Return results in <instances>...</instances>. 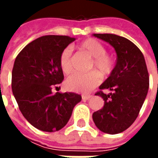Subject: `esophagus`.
Wrapping results in <instances>:
<instances>
[{
	"instance_id": "esophagus-1",
	"label": "esophagus",
	"mask_w": 158,
	"mask_h": 158,
	"mask_svg": "<svg viewBox=\"0 0 158 158\" xmlns=\"http://www.w3.org/2000/svg\"><path fill=\"white\" fill-rule=\"evenodd\" d=\"M90 97H91V96H90V95H82V99L84 100V101L89 100Z\"/></svg>"
}]
</instances>
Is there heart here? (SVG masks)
Segmentation results:
<instances>
[{
    "label": "heart",
    "mask_w": 158,
    "mask_h": 158,
    "mask_svg": "<svg viewBox=\"0 0 158 158\" xmlns=\"http://www.w3.org/2000/svg\"><path fill=\"white\" fill-rule=\"evenodd\" d=\"M77 48L92 57L89 64V70H95L86 74L75 73L66 81L69 90L79 93H87L99 85L100 74L103 77L110 76L115 69V59L106 52V47L99 40L93 38L85 40L77 45ZM59 65L62 72L68 75L73 71L72 53L69 48L64 49L59 57ZM97 72H96L95 71Z\"/></svg>",
    "instance_id": "1"
}]
</instances>
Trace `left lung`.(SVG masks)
Listing matches in <instances>:
<instances>
[{
    "label": "left lung",
    "mask_w": 158,
    "mask_h": 158,
    "mask_svg": "<svg viewBox=\"0 0 158 158\" xmlns=\"http://www.w3.org/2000/svg\"><path fill=\"white\" fill-rule=\"evenodd\" d=\"M94 36L109 43L118 56L114 71L95 94L102 98L104 106L92 115L101 131L115 135L128 129L137 118L149 89V73L142 52L129 40L113 34Z\"/></svg>",
    "instance_id": "obj_1"
}]
</instances>
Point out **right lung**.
Listing matches in <instances>:
<instances>
[{
    "label": "right lung",
    "instance_id": "obj_1",
    "mask_svg": "<svg viewBox=\"0 0 158 158\" xmlns=\"http://www.w3.org/2000/svg\"><path fill=\"white\" fill-rule=\"evenodd\" d=\"M74 38L45 35L33 40L17 56L12 73V89L19 110L35 128L54 132L69 122L82 97L72 92L52 94L62 82L59 57Z\"/></svg>",
    "mask_w": 158,
    "mask_h": 158
}]
</instances>
